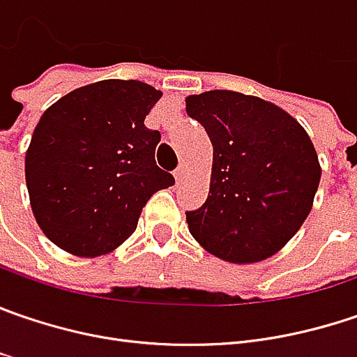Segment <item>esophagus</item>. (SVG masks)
I'll return each mask as SVG.
<instances>
[{
	"label": "esophagus",
	"mask_w": 357,
	"mask_h": 357,
	"mask_svg": "<svg viewBox=\"0 0 357 357\" xmlns=\"http://www.w3.org/2000/svg\"><path fill=\"white\" fill-rule=\"evenodd\" d=\"M174 176H176V179H178V181H181V179H183V176H185V167H183V163H181V165H178V169L174 172Z\"/></svg>",
	"instance_id": "34e87169"
}]
</instances>
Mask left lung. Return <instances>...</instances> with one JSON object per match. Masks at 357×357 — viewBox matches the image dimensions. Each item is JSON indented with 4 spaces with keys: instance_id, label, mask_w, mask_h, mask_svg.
I'll return each mask as SVG.
<instances>
[{
    "instance_id": "1",
    "label": "left lung",
    "mask_w": 357,
    "mask_h": 357,
    "mask_svg": "<svg viewBox=\"0 0 357 357\" xmlns=\"http://www.w3.org/2000/svg\"><path fill=\"white\" fill-rule=\"evenodd\" d=\"M185 111L214 147L210 194L185 212L192 236L228 262H259L295 236L311 212L321 167L305 129L259 96L208 91Z\"/></svg>"
}]
</instances>
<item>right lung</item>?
Listing matches in <instances>:
<instances>
[{
	"mask_svg": "<svg viewBox=\"0 0 357 357\" xmlns=\"http://www.w3.org/2000/svg\"><path fill=\"white\" fill-rule=\"evenodd\" d=\"M159 98L139 80H100L42 115L26 183L36 222L56 246L76 257L115 250L135 232L147 199L176 183L155 163L161 133L145 127Z\"/></svg>",
	"mask_w": 357,
	"mask_h": 357,
	"instance_id": "1",
	"label": "right lung"
}]
</instances>
